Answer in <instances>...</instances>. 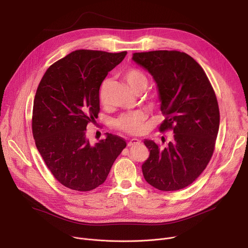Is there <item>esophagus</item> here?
Instances as JSON below:
<instances>
[{"label":"esophagus","instance_id":"esophagus-1","mask_svg":"<svg viewBox=\"0 0 248 248\" xmlns=\"http://www.w3.org/2000/svg\"><path fill=\"white\" fill-rule=\"evenodd\" d=\"M140 142V140H138V139H132V140H129V141L127 142V146H128V147H134V146L139 145Z\"/></svg>","mask_w":248,"mask_h":248}]
</instances>
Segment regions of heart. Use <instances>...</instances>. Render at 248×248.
I'll list each match as a JSON object with an SVG mask.
<instances>
[{"label":"heart","mask_w":248,"mask_h":248,"mask_svg":"<svg viewBox=\"0 0 248 248\" xmlns=\"http://www.w3.org/2000/svg\"><path fill=\"white\" fill-rule=\"evenodd\" d=\"M123 78L134 93L138 90L144 91L148 86V77L141 70L138 68H127L123 72ZM107 81H104L99 89V99L101 102L106 98ZM147 120V114L141 110H134L122 114L113 122V125L120 131L136 136L140 134L142 126Z\"/></svg>","instance_id":"b5f03b06"}]
</instances>
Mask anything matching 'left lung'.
<instances>
[{
	"label": "left lung",
	"instance_id": "8db88e82",
	"mask_svg": "<svg viewBox=\"0 0 248 248\" xmlns=\"http://www.w3.org/2000/svg\"><path fill=\"white\" fill-rule=\"evenodd\" d=\"M133 60L157 83L166 117L160 132H174L173 141L164 149L145 140L150 157L141 166L142 174L155 189H183L205 170L215 149L220 113L214 89L198 62L184 52H140Z\"/></svg>",
	"mask_w": 248,
	"mask_h": 248
}]
</instances>
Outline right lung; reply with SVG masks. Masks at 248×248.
Segmentation results:
<instances>
[{
	"label": "right lung",
	"mask_w": 248,
	"mask_h": 248,
	"mask_svg": "<svg viewBox=\"0 0 248 248\" xmlns=\"http://www.w3.org/2000/svg\"><path fill=\"white\" fill-rule=\"evenodd\" d=\"M126 51L108 53L76 50L46 70L33 104L32 133L49 171L63 186L87 192L107 180L111 166L126 147L112 134L94 146L86 126L99 112V88Z\"/></svg>",
	"instance_id": "right-lung-1"
}]
</instances>
